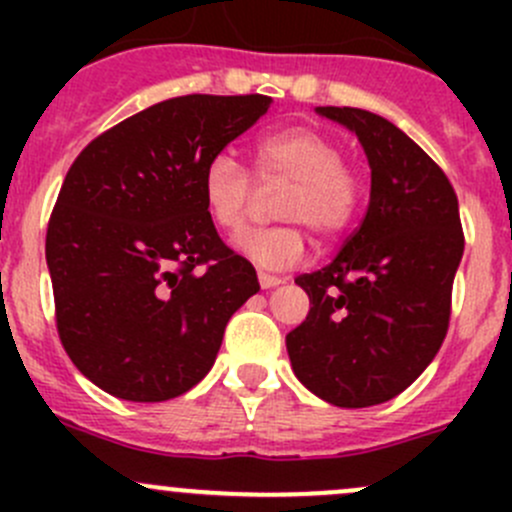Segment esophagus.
I'll return each instance as SVG.
<instances>
[{"mask_svg": "<svg viewBox=\"0 0 512 512\" xmlns=\"http://www.w3.org/2000/svg\"><path fill=\"white\" fill-rule=\"evenodd\" d=\"M257 280H260V287L262 289H272V287H280L282 282V277H275V275H267V272H260V275H257Z\"/></svg>", "mask_w": 512, "mask_h": 512, "instance_id": "esophagus-1", "label": "esophagus"}]
</instances>
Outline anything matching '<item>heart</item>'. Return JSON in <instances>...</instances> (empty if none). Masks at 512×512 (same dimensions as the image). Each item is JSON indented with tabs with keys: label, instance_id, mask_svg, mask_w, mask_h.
Wrapping results in <instances>:
<instances>
[{
	"label": "heart",
	"instance_id": "obj_1",
	"mask_svg": "<svg viewBox=\"0 0 512 512\" xmlns=\"http://www.w3.org/2000/svg\"><path fill=\"white\" fill-rule=\"evenodd\" d=\"M255 180L280 188L277 218L285 225L252 230L237 240L242 255L265 270H289L304 257L307 227L317 242L342 237L354 223L364 198V178L344 160L342 143L309 126H292L257 138L252 146ZM203 203L213 223L227 235H240L250 220L257 188L250 173L230 153L205 163Z\"/></svg>",
	"mask_w": 512,
	"mask_h": 512
}]
</instances>
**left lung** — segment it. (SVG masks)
<instances>
[{
    "mask_svg": "<svg viewBox=\"0 0 512 512\" xmlns=\"http://www.w3.org/2000/svg\"><path fill=\"white\" fill-rule=\"evenodd\" d=\"M317 113L356 133L371 195L339 255L294 280L312 307L287 334V354L312 394L364 409L409 389L441 349L463 227L451 180L401 128L361 108Z\"/></svg>",
    "mask_w": 512,
    "mask_h": 512,
    "instance_id": "8db88e82",
    "label": "left lung"
}]
</instances>
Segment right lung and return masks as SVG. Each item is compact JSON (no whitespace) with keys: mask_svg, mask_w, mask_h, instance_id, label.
<instances>
[{"mask_svg":"<svg viewBox=\"0 0 512 512\" xmlns=\"http://www.w3.org/2000/svg\"><path fill=\"white\" fill-rule=\"evenodd\" d=\"M260 94L168 98L94 138L46 230L56 329L76 369L126 401H168L215 364L232 314L260 289L220 240L200 178L260 116Z\"/></svg>","mask_w":512,"mask_h":512,"instance_id":"1","label":"right lung"}]
</instances>
